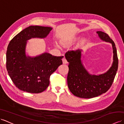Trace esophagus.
I'll use <instances>...</instances> for the list:
<instances>
[{
    "mask_svg": "<svg viewBox=\"0 0 124 124\" xmlns=\"http://www.w3.org/2000/svg\"><path fill=\"white\" fill-rule=\"evenodd\" d=\"M62 62H63V64H67V63H68V61H67L66 59H65V57H64L63 59Z\"/></svg>",
    "mask_w": 124,
    "mask_h": 124,
    "instance_id": "34e87169",
    "label": "esophagus"
}]
</instances>
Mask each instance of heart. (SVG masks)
Instances as JSON below:
<instances>
[{"label":"heart","instance_id":"1","mask_svg":"<svg viewBox=\"0 0 124 124\" xmlns=\"http://www.w3.org/2000/svg\"><path fill=\"white\" fill-rule=\"evenodd\" d=\"M79 37H73V38L70 39V40L62 41V44L63 46H68V45H70L73 43H74V42L78 40V39H79Z\"/></svg>","mask_w":124,"mask_h":124}]
</instances>
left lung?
I'll list each match as a JSON object with an SVG mask.
<instances>
[{
  "instance_id": "8db88e82",
  "label": "left lung",
  "mask_w": 124,
  "mask_h": 124,
  "mask_svg": "<svg viewBox=\"0 0 124 124\" xmlns=\"http://www.w3.org/2000/svg\"><path fill=\"white\" fill-rule=\"evenodd\" d=\"M96 32L101 40L112 44L113 63L106 72L98 75L90 74L81 61V50L68 51L65 54L69 62L68 87L75 96L80 98L91 99L106 93L111 86L118 70V59L115 43L106 33L100 31Z\"/></svg>"
}]
</instances>
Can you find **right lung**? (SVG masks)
Returning a JSON list of instances; mask_svg holds the SVG:
<instances>
[{"label":"right lung","instance_id":"add662e5","mask_svg":"<svg viewBox=\"0 0 124 124\" xmlns=\"http://www.w3.org/2000/svg\"><path fill=\"white\" fill-rule=\"evenodd\" d=\"M52 28L30 26L21 31L8 44L6 52V68L15 86L22 91L39 93L49 85V77L62 64L63 56L44 53L35 57L27 56V41L31 38H45Z\"/></svg>","mask_w":124,"mask_h":124}]
</instances>
